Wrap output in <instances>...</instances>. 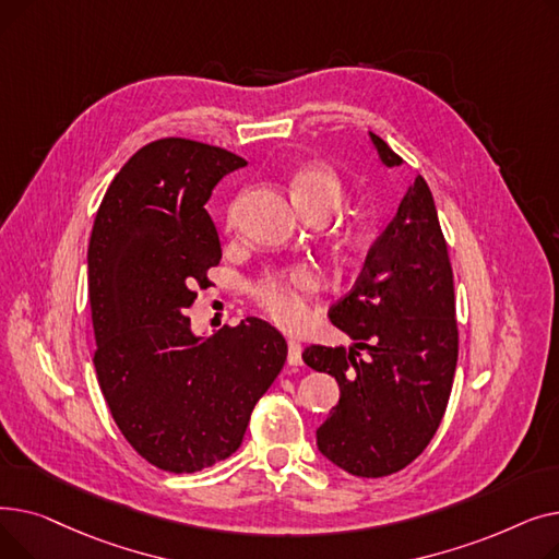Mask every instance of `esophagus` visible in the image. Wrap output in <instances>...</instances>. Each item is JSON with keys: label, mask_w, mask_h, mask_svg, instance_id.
I'll return each instance as SVG.
<instances>
[{"label": "esophagus", "mask_w": 559, "mask_h": 559, "mask_svg": "<svg viewBox=\"0 0 559 559\" xmlns=\"http://www.w3.org/2000/svg\"><path fill=\"white\" fill-rule=\"evenodd\" d=\"M287 362L292 367H299L304 362V358H301V344L297 340H289L287 342Z\"/></svg>", "instance_id": "esophagus-1"}]
</instances>
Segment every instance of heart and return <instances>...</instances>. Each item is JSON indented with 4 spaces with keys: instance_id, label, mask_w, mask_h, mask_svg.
I'll return each instance as SVG.
<instances>
[{
    "instance_id": "1",
    "label": "heart",
    "mask_w": 559,
    "mask_h": 559,
    "mask_svg": "<svg viewBox=\"0 0 559 559\" xmlns=\"http://www.w3.org/2000/svg\"><path fill=\"white\" fill-rule=\"evenodd\" d=\"M297 203L306 215L326 213L329 217L342 203V183L331 169L308 167L295 176ZM238 215V201H230L224 211V224L233 226ZM319 287V276L308 264H295V267L274 270L262 274L251 285V299L276 324L285 329H297L308 319V297Z\"/></svg>"
}]
</instances>
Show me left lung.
<instances>
[{
    "label": "left lung",
    "instance_id": "1",
    "mask_svg": "<svg viewBox=\"0 0 559 559\" xmlns=\"http://www.w3.org/2000/svg\"><path fill=\"white\" fill-rule=\"evenodd\" d=\"M369 138L388 167L403 163L383 138ZM329 317L354 346L304 350L308 367L340 385V403L317 428V447L354 476L396 474L442 424L457 365L453 270L424 176L407 188L356 285Z\"/></svg>",
    "mask_w": 559,
    "mask_h": 559
}]
</instances>
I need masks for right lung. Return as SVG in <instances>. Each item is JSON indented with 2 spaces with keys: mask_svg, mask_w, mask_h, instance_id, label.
Segmentation results:
<instances>
[{
  "mask_svg": "<svg viewBox=\"0 0 559 559\" xmlns=\"http://www.w3.org/2000/svg\"><path fill=\"white\" fill-rule=\"evenodd\" d=\"M245 165L222 146L154 140L117 171L95 217L87 301L97 380L127 442L163 472L194 474L238 451L287 358L285 337L258 317L205 340L186 317L222 260L203 205Z\"/></svg>",
  "mask_w": 559,
  "mask_h": 559,
  "instance_id": "right-lung-1",
  "label": "right lung"
}]
</instances>
